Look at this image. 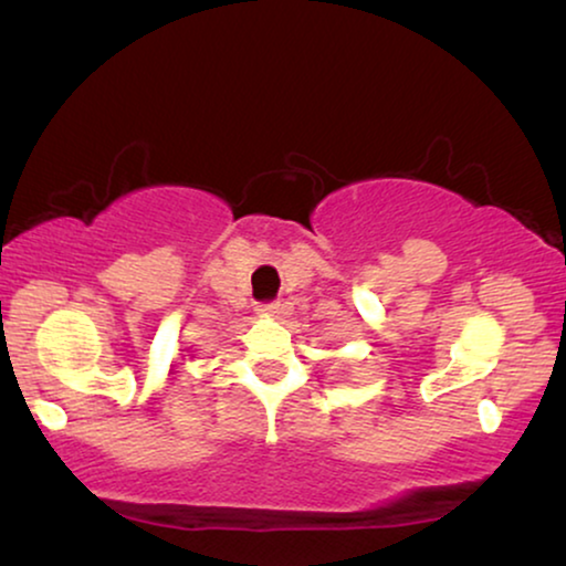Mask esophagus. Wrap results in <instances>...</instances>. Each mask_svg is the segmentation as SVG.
Here are the masks:
<instances>
[{
    "label": "esophagus",
    "instance_id": "34e87169",
    "mask_svg": "<svg viewBox=\"0 0 566 566\" xmlns=\"http://www.w3.org/2000/svg\"><path fill=\"white\" fill-rule=\"evenodd\" d=\"M256 312L265 314V317H281V314H283V304H281V301H268V304L256 306Z\"/></svg>",
    "mask_w": 566,
    "mask_h": 566
}]
</instances>
